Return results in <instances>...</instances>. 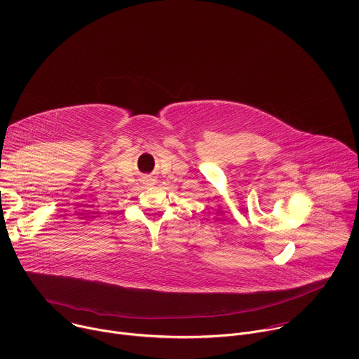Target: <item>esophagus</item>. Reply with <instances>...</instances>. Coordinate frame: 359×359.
I'll return each mask as SVG.
<instances>
[{
  "label": "esophagus",
  "mask_w": 359,
  "mask_h": 359,
  "mask_svg": "<svg viewBox=\"0 0 359 359\" xmlns=\"http://www.w3.org/2000/svg\"><path fill=\"white\" fill-rule=\"evenodd\" d=\"M146 184H147V186H153V184H155V180H153V179H147V180H146Z\"/></svg>",
  "instance_id": "obj_1"
}]
</instances>
